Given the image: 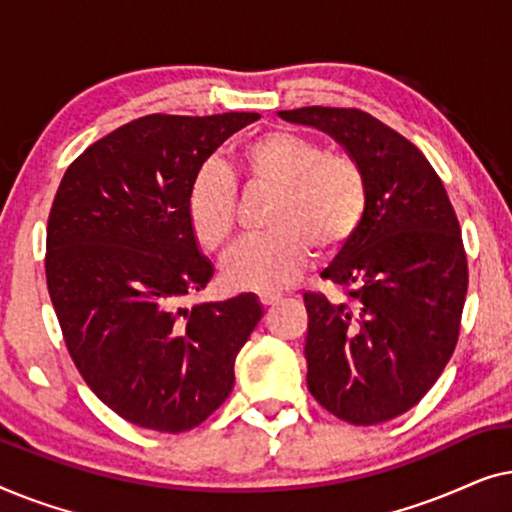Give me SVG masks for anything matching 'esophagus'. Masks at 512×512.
Masks as SVG:
<instances>
[{
    "label": "esophagus",
    "instance_id": "obj_1",
    "mask_svg": "<svg viewBox=\"0 0 512 512\" xmlns=\"http://www.w3.org/2000/svg\"><path fill=\"white\" fill-rule=\"evenodd\" d=\"M279 293H261V303L265 305V307H270V305H275V303H279Z\"/></svg>",
    "mask_w": 512,
    "mask_h": 512
}]
</instances>
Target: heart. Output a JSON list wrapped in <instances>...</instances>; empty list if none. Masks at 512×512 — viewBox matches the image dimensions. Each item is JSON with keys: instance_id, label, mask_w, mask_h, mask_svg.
Listing matches in <instances>:
<instances>
[{"instance_id": "1", "label": "heart", "mask_w": 512, "mask_h": 512, "mask_svg": "<svg viewBox=\"0 0 512 512\" xmlns=\"http://www.w3.org/2000/svg\"><path fill=\"white\" fill-rule=\"evenodd\" d=\"M237 170L249 188L272 191L265 233L237 251L226 282L237 289L277 291L296 282L310 261L340 249L361 226L368 205L363 167L345 153H326L310 137L270 130L251 137L237 153ZM188 223L200 247L223 254L235 240L237 198L228 167L207 163L188 191Z\"/></svg>"}]
</instances>
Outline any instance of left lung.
Masks as SVG:
<instances>
[{
	"mask_svg": "<svg viewBox=\"0 0 512 512\" xmlns=\"http://www.w3.org/2000/svg\"><path fill=\"white\" fill-rule=\"evenodd\" d=\"M333 137L363 167L361 226L321 272L349 300L305 293L307 389L356 426L422 401L457 347L468 265L452 202L424 153L359 109L277 111Z\"/></svg>",
	"mask_w": 512,
	"mask_h": 512,
	"instance_id": "1",
	"label": "left lung"
}]
</instances>
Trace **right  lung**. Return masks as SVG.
I'll return each instance as SVG.
<instances>
[{
  "mask_svg": "<svg viewBox=\"0 0 512 512\" xmlns=\"http://www.w3.org/2000/svg\"><path fill=\"white\" fill-rule=\"evenodd\" d=\"M261 114L137 118L88 146L55 193L46 282L83 380L116 415L179 433L235 384V359L263 317L254 293L186 307L214 265L188 223L205 160Z\"/></svg>",
  "mask_w": 512,
  "mask_h": 512,
  "instance_id": "obj_1",
  "label": "right lung"
}]
</instances>
